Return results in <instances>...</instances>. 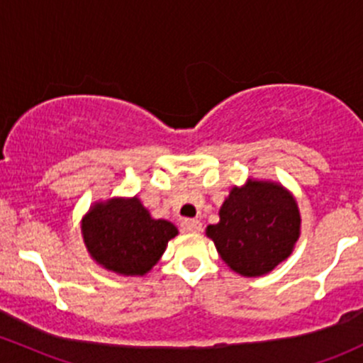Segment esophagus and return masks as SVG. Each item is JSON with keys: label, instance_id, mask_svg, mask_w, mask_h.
<instances>
[{"label": "esophagus", "instance_id": "esophagus-1", "mask_svg": "<svg viewBox=\"0 0 363 363\" xmlns=\"http://www.w3.org/2000/svg\"><path fill=\"white\" fill-rule=\"evenodd\" d=\"M181 228H182V231H186V233H200L201 223L196 219H186V220H182Z\"/></svg>", "mask_w": 363, "mask_h": 363}]
</instances>
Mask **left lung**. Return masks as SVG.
Masks as SVG:
<instances>
[{
    "mask_svg": "<svg viewBox=\"0 0 363 363\" xmlns=\"http://www.w3.org/2000/svg\"><path fill=\"white\" fill-rule=\"evenodd\" d=\"M205 235L228 268L242 277H262L292 254L301 236L299 207L280 182L249 177L243 186H233L219 223L208 224Z\"/></svg>",
    "mask_w": 363,
    "mask_h": 363,
    "instance_id": "1",
    "label": "left lung"
}]
</instances>
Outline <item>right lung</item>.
Wrapping results in <instances>:
<instances>
[{"label":"right lung","mask_w":363,"mask_h":363,"mask_svg":"<svg viewBox=\"0 0 363 363\" xmlns=\"http://www.w3.org/2000/svg\"><path fill=\"white\" fill-rule=\"evenodd\" d=\"M177 235L170 220L151 217L137 196L95 201L82 219V236L90 257L121 277L150 273Z\"/></svg>","instance_id":"obj_1"}]
</instances>
